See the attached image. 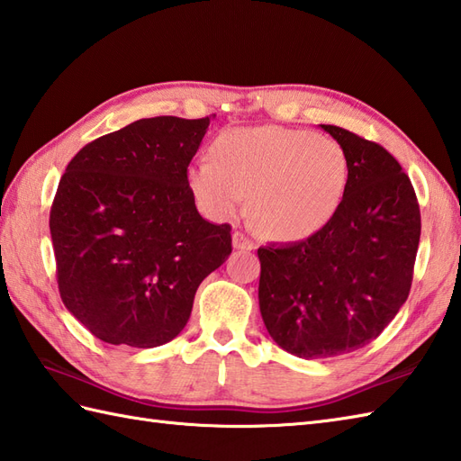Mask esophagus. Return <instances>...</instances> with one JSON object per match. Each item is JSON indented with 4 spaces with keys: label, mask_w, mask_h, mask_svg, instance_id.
Wrapping results in <instances>:
<instances>
[{
    "label": "esophagus",
    "mask_w": 461,
    "mask_h": 461,
    "mask_svg": "<svg viewBox=\"0 0 461 461\" xmlns=\"http://www.w3.org/2000/svg\"><path fill=\"white\" fill-rule=\"evenodd\" d=\"M232 247L237 250H252L254 249V242L247 237L244 232H234L232 234Z\"/></svg>",
    "instance_id": "34e87169"
}]
</instances>
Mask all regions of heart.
Returning a JSON list of instances; mask_svg holds the SVG:
<instances>
[{"label":"heart","instance_id":"obj_1","mask_svg":"<svg viewBox=\"0 0 461 461\" xmlns=\"http://www.w3.org/2000/svg\"><path fill=\"white\" fill-rule=\"evenodd\" d=\"M211 153L187 169L193 197L211 219L234 217L250 195V219L264 237L298 242L341 209L349 161L331 138L284 126L232 128L214 138Z\"/></svg>","mask_w":461,"mask_h":461}]
</instances>
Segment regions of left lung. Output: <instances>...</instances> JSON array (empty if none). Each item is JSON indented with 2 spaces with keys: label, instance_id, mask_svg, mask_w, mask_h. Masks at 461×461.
<instances>
[{
  "label": "left lung",
  "instance_id": "8db88e82",
  "mask_svg": "<svg viewBox=\"0 0 461 461\" xmlns=\"http://www.w3.org/2000/svg\"><path fill=\"white\" fill-rule=\"evenodd\" d=\"M320 126L349 161L341 209L310 239L258 249L264 325L302 359L376 339L408 298L420 242V209L401 163L349 130Z\"/></svg>",
  "mask_w": 461,
  "mask_h": 461
}]
</instances>
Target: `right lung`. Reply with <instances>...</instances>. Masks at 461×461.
<instances>
[{"label":"right lung","instance_id":"obj_1","mask_svg":"<svg viewBox=\"0 0 461 461\" xmlns=\"http://www.w3.org/2000/svg\"><path fill=\"white\" fill-rule=\"evenodd\" d=\"M209 122H131L86 144L59 181L49 219L59 292L100 341L176 339L199 284L232 252L230 224L204 221L187 183Z\"/></svg>","mask_w":461,"mask_h":461}]
</instances>
